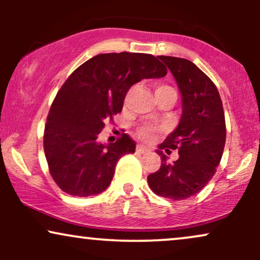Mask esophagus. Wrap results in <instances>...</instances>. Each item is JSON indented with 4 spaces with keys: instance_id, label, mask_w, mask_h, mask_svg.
I'll list each match as a JSON object with an SVG mask.
<instances>
[{
    "instance_id": "1",
    "label": "esophagus",
    "mask_w": 260,
    "mask_h": 260,
    "mask_svg": "<svg viewBox=\"0 0 260 260\" xmlns=\"http://www.w3.org/2000/svg\"><path fill=\"white\" fill-rule=\"evenodd\" d=\"M137 151H138V153H142V154L148 153L149 148L144 147V145H137Z\"/></svg>"
}]
</instances>
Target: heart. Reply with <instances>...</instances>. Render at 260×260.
<instances>
[{
	"label": "heart",
	"mask_w": 260,
	"mask_h": 260,
	"mask_svg": "<svg viewBox=\"0 0 260 260\" xmlns=\"http://www.w3.org/2000/svg\"><path fill=\"white\" fill-rule=\"evenodd\" d=\"M164 90H174L171 86L165 85V84H157L156 88H155V94L157 92H161ZM160 128L159 127H155V126H149V124H145V126H142L137 131V134L140 139L145 140V142H153L156 137V133L159 132Z\"/></svg>",
	"instance_id": "1"
}]
</instances>
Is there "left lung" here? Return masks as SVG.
<instances>
[{
	"label": "left lung",
	"instance_id": "left-lung-1",
	"mask_svg": "<svg viewBox=\"0 0 260 260\" xmlns=\"http://www.w3.org/2000/svg\"><path fill=\"white\" fill-rule=\"evenodd\" d=\"M174 74L182 94L180 123L159 145L171 153L178 150L174 162L157 150L161 166L148 176L155 194L182 201L197 194L215 175L226 142V123L222 101L213 80L186 58L159 56Z\"/></svg>",
	"mask_w": 260,
	"mask_h": 260
}]
</instances>
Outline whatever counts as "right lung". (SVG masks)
<instances>
[{
    "mask_svg": "<svg viewBox=\"0 0 260 260\" xmlns=\"http://www.w3.org/2000/svg\"><path fill=\"white\" fill-rule=\"evenodd\" d=\"M166 73L153 55L112 52L94 56L68 77L53 100L44 131L50 175L63 192L89 197L109 187L116 164L136 151V142L124 133L105 145L98 142V136L122 111L131 86Z\"/></svg>",
    "mask_w": 260,
    "mask_h": 260,
    "instance_id": "1",
    "label": "right lung"
}]
</instances>
